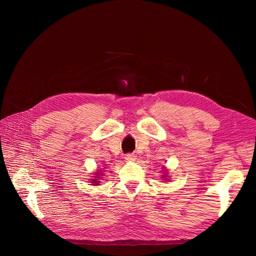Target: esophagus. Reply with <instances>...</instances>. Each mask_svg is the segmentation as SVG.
<instances>
[{"label": "esophagus", "mask_w": 256, "mask_h": 256, "mask_svg": "<svg viewBox=\"0 0 256 256\" xmlns=\"http://www.w3.org/2000/svg\"><path fill=\"white\" fill-rule=\"evenodd\" d=\"M125 160L128 162H132L136 160V156L134 154H125Z\"/></svg>", "instance_id": "1"}]
</instances>
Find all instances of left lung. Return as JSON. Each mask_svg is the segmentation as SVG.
Here are the masks:
<instances>
[{"label":"left lung","mask_w":256,"mask_h":256,"mask_svg":"<svg viewBox=\"0 0 256 256\" xmlns=\"http://www.w3.org/2000/svg\"><path fill=\"white\" fill-rule=\"evenodd\" d=\"M164 175H162V177H164V180H166V178L168 177V171H164Z\"/></svg>","instance_id":"8db88e82"}]
</instances>
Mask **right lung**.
<instances>
[{
    "instance_id": "add662e5",
    "label": "right lung",
    "mask_w": 256,
    "mask_h": 256,
    "mask_svg": "<svg viewBox=\"0 0 256 256\" xmlns=\"http://www.w3.org/2000/svg\"><path fill=\"white\" fill-rule=\"evenodd\" d=\"M100 176H102V173H100V172H96L95 173V176H92L94 178H92V182L94 184H98L100 182H99V177Z\"/></svg>"
}]
</instances>
